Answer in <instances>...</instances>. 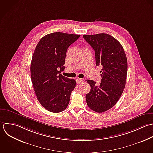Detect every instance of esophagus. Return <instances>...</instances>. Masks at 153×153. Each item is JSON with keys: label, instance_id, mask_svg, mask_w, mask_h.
Returning a JSON list of instances; mask_svg holds the SVG:
<instances>
[{"label": "esophagus", "instance_id": "obj_1", "mask_svg": "<svg viewBox=\"0 0 153 153\" xmlns=\"http://www.w3.org/2000/svg\"><path fill=\"white\" fill-rule=\"evenodd\" d=\"M83 80L82 79H80V78H77L76 79V83L77 84H81L82 83H83Z\"/></svg>", "mask_w": 153, "mask_h": 153}]
</instances>
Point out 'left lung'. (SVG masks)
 I'll list each match as a JSON object with an SVG mask.
<instances>
[{
	"instance_id": "1",
	"label": "left lung",
	"mask_w": 153,
	"mask_h": 153,
	"mask_svg": "<svg viewBox=\"0 0 153 153\" xmlns=\"http://www.w3.org/2000/svg\"><path fill=\"white\" fill-rule=\"evenodd\" d=\"M83 37L95 51L97 66L102 67L99 85L94 80H86L91 86V91L86 95V102L93 111L102 113L111 108L123 92L128 71L126 55L120 43L110 34Z\"/></svg>"
}]
</instances>
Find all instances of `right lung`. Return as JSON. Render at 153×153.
Listing matches in <instances>:
<instances>
[{"label":"right lung","mask_w":153,"mask_h":153,"mask_svg":"<svg viewBox=\"0 0 153 153\" xmlns=\"http://www.w3.org/2000/svg\"><path fill=\"white\" fill-rule=\"evenodd\" d=\"M80 36L55 32L43 37L34 51L30 66L31 79L40 104L52 113L68 106L76 81L63 76L66 52Z\"/></svg>","instance_id":"right-lung-1"}]
</instances>
